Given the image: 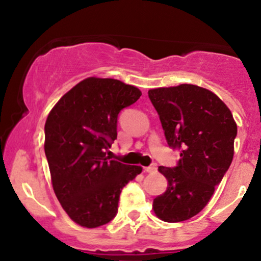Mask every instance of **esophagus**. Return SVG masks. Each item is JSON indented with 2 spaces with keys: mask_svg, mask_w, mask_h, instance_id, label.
<instances>
[{
  "mask_svg": "<svg viewBox=\"0 0 261 261\" xmlns=\"http://www.w3.org/2000/svg\"><path fill=\"white\" fill-rule=\"evenodd\" d=\"M145 172L155 173V172H157V164H151V166L145 167Z\"/></svg>",
  "mask_w": 261,
  "mask_h": 261,
  "instance_id": "34e87169",
  "label": "esophagus"
}]
</instances>
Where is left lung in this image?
Returning a JSON list of instances; mask_svg holds the SVG:
<instances>
[{
	"label": "left lung",
	"instance_id": "left-lung-1",
	"mask_svg": "<svg viewBox=\"0 0 261 261\" xmlns=\"http://www.w3.org/2000/svg\"><path fill=\"white\" fill-rule=\"evenodd\" d=\"M148 98L160 115L168 146L180 151L175 167L158 168L168 188L153 200V211L164 222H181L207 205L228 170L237 124L226 104L201 87L149 89Z\"/></svg>",
	"mask_w": 261,
	"mask_h": 261
}]
</instances>
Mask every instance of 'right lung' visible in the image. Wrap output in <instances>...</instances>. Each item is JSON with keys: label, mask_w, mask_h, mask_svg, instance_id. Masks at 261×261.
<instances>
[{"label": "right lung", "mask_w": 261, "mask_h": 261, "mask_svg": "<svg viewBox=\"0 0 261 261\" xmlns=\"http://www.w3.org/2000/svg\"><path fill=\"white\" fill-rule=\"evenodd\" d=\"M141 97L136 87L89 77L68 91L45 122V155L62 208L77 224L103 226L118 214L122 188L142 172L110 160L118 115Z\"/></svg>", "instance_id": "add662e5"}]
</instances>
